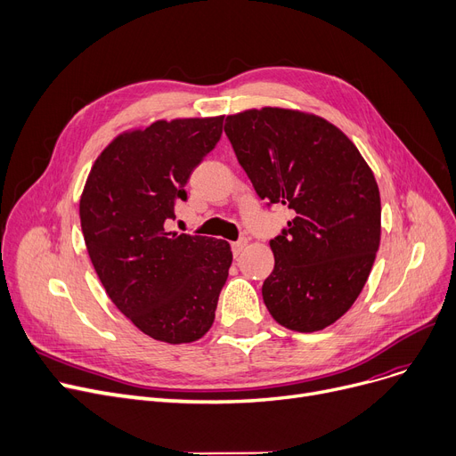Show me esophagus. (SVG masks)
Returning <instances> with one entry per match:
<instances>
[{
    "label": "esophagus",
    "instance_id": "esophagus-1",
    "mask_svg": "<svg viewBox=\"0 0 456 456\" xmlns=\"http://www.w3.org/2000/svg\"><path fill=\"white\" fill-rule=\"evenodd\" d=\"M248 245V240H240V241H235V243H232V250H233V256H240L243 250H245V247Z\"/></svg>",
    "mask_w": 456,
    "mask_h": 456
}]
</instances>
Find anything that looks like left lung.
<instances>
[{"instance_id":"8db88e82","label":"left lung","mask_w":456,"mask_h":456,"mask_svg":"<svg viewBox=\"0 0 456 456\" xmlns=\"http://www.w3.org/2000/svg\"><path fill=\"white\" fill-rule=\"evenodd\" d=\"M224 132L259 199L295 211L271 240L269 314L295 332L330 327L362 293L380 245L371 167L338 126L300 110L228 115Z\"/></svg>"}]
</instances>
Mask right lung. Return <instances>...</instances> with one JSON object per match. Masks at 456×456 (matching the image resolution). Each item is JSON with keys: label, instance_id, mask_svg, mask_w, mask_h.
<instances>
[{"label": "right lung", "instance_id": "right-lung-1", "mask_svg": "<svg viewBox=\"0 0 456 456\" xmlns=\"http://www.w3.org/2000/svg\"><path fill=\"white\" fill-rule=\"evenodd\" d=\"M224 117L156 120L117 135L86 176L79 216L105 293L135 327L170 345L200 339L232 265L224 240L167 232L192 168Z\"/></svg>", "mask_w": 456, "mask_h": 456}]
</instances>
